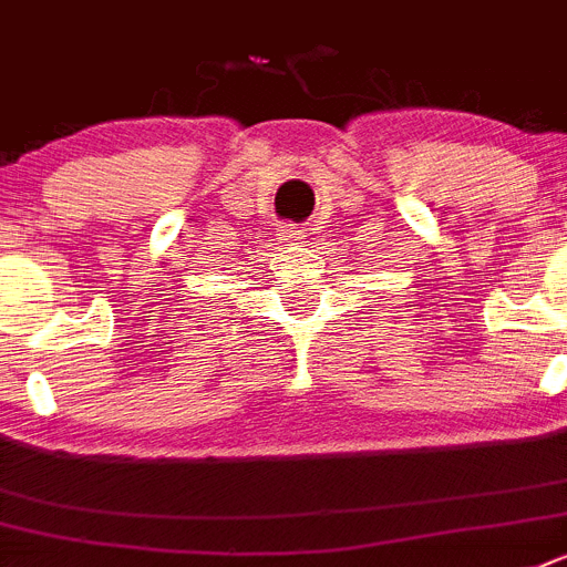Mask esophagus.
<instances>
[{
	"label": "esophagus",
	"mask_w": 567,
	"mask_h": 567,
	"mask_svg": "<svg viewBox=\"0 0 567 567\" xmlns=\"http://www.w3.org/2000/svg\"><path fill=\"white\" fill-rule=\"evenodd\" d=\"M280 239L292 241V245H295V241L303 239V230H298L295 225H284V230H280Z\"/></svg>",
	"instance_id": "1"
}]
</instances>
